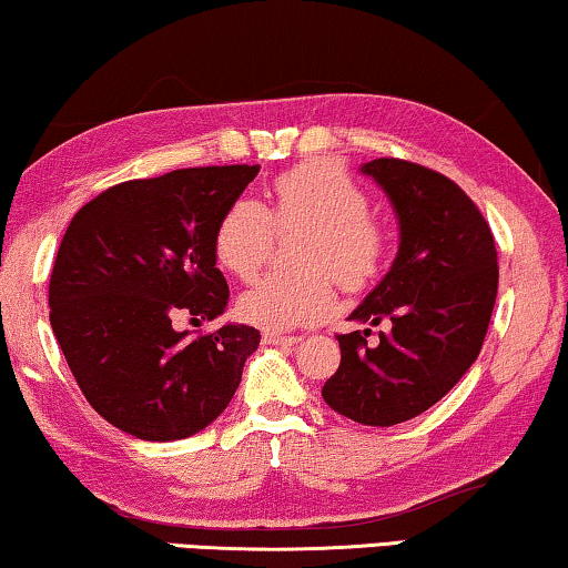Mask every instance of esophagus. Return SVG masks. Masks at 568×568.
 <instances>
[{
	"instance_id": "1",
	"label": "esophagus",
	"mask_w": 568,
	"mask_h": 568,
	"mask_svg": "<svg viewBox=\"0 0 568 568\" xmlns=\"http://www.w3.org/2000/svg\"><path fill=\"white\" fill-rule=\"evenodd\" d=\"M300 343L296 335H278V333H264V345H282V347H292Z\"/></svg>"
}]
</instances>
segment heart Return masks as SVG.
I'll return each instance as SVG.
<instances>
[{"mask_svg": "<svg viewBox=\"0 0 568 568\" xmlns=\"http://www.w3.org/2000/svg\"><path fill=\"white\" fill-rule=\"evenodd\" d=\"M274 231L304 233L296 274H268L241 294L239 314L264 329H290L322 317L333 304V276L347 290L378 274L386 235L368 217V197L329 162H304L274 182L268 211L239 197L221 215L213 251L221 268L251 282L272 251Z\"/></svg>", "mask_w": 568, "mask_h": 568, "instance_id": "heart-1", "label": "heart"}]
</instances>
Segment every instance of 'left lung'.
<instances>
[{"label": "left lung", "instance_id": "8db88e82", "mask_svg": "<svg viewBox=\"0 0 568 568\" xmlns=\"http://www.w3.org/2000/svg\"><path fill=\"white\" fill-rule=\"evenodd\" d=\"M398 221L388 274L351 312L381 325L339 335V368L322 398L365 426L408 422L457 386L483 351L497 296V251L477 205L444 174L404 160L361 164Z\"/></svg>", "mask_w": 568, "mask_h": 568}]
</instances>
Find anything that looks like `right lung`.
<instances>
[{
  "label": "right lung",
  "instance_id": "right-lung-1",
  "mask_svg": "<svg viewBox=\"0 0 568 568\" xmlns=\"http://www.w3.org/2000/svg\"><path fill=\"white\" fill-rule=\"evenodd\" d=\"M258 164L174 170L103 190L73 215L50 276V325L89 404L144 442L187 439L231 404L258 329L229 322L187 337L172 327L221 317V215Z\"/></svg>",
  "mask_w": 568,
  "mask_h": 568
}]
</instances>
